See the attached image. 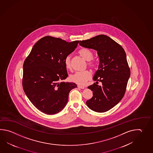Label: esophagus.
Returning <instances> with one entry per match:
<instances>
[{
    "instance_id": "esophagus-1",
    "label": "esophagus",
    "mask_w": 153,
    "mask_h": 153,
    "mask_svg": "<svg viewBox=\"0 0 153 153\" xmlns=\"http://www.w3.org/2000/svg\"><path fill=\"white\" fill-rule=\"evenodd\" d=\"M78 88H81V89H84L85 88V87L84 86H81V85H78Z\"/></svg>"
}]
</instances>
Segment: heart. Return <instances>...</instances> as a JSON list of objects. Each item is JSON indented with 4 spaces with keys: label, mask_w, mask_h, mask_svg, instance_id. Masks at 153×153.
<instances>
[{
    "label": "heart",
    "mask_w": 153,
    "mask_h": 153,
    "mask_svg": "<svg viewBox=\"0 0 153 153\" xmlns=\"http://www.w3.org/2000/svg\"><path fill=\"white\" fill-rule=\"evenodd\" d=\"M78 53L81 57L88 61V67L90 68L96 70L98 67L97 62L93 59L94 52L90 49L82 48L78 51ZM64 63L65 68L67 69H71L72 68L71 65V56H67L64 60ZM92 77V73L89 70H86L82 72H75L73 74L71 75L69 79L71 81L78 85H84Z\"/></svg>",
    "instance_id": "obj_1"
}]
</instances>
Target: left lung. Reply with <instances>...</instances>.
Segmentation results:
<instances>
[{
  "label": "left lung",
  "mask_w": 153,
  "mask_h": 153,
  "mask_svg": "<svg viewBox=\"0 0 153 153\" xmlns=\"http://www.w3.org/2000/svg\"><path fill=\"white\" fill-rule=\"evenodd\" d=\"M80 45L97 51L99 68L94 77L97 81L88 86L93 96L86 102L92 111L103 113L121 100L126 90L130 69L123 47L109 36L101 34L79 42ZM101 82L102 85H97Z\"/></svg>",
  "instance_id": "1"
}]
</instances>
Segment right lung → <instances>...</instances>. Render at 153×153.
I'll use <instances>...</instances> for the list:
<instances>
[{
	"label": "right lung",
	"mask_w": 153,
	"mask_h": 153,
	"mask_svg": "<svg viewBox=\"0 0 153 153\" xmlns=\"http://www.w3.org/2000/svg\"><path fill=\"white\" fill-rule=\"evenodd\" d=\"M79 40L46 36L33 46L23 63L22 86L35 107L45 114L59 113L67 104L74 82H62L68 76L64 60L74 51Z\"/></svg>",
	"instance_id": "add662e5"
}]
</instances>
